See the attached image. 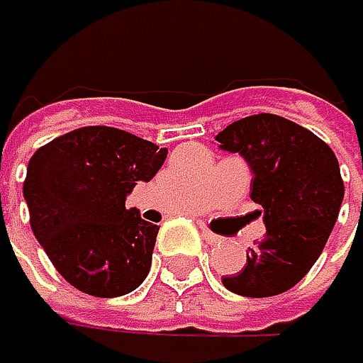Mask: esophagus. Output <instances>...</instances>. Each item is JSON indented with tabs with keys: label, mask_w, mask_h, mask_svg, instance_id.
<instances>
[{
	"label": "esophagus",
	"mask_w": 363,
	"mask_h": 363,
	"mask_svg": "<svg viewBox=\"0 0 363 363\" xmlns=\"http://www.w3.org/2000/svg\"><path fill=\"white\" fill-rule=\"evenodd\" d=\"M201 235H203V240H205L207 244H211V246L218 244V242H222V238H218V235H213V233H209V231H203Z\"/></svg>",
	"instance_id": "obj_1"
}]
</instances>
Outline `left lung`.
Listing matches in <instances>:
<instances>
[{
    "label": "left lung",
    "instance_id": "left-lung-1",
    "mask_svg": "<svg viewBox=\"0 0 363 363\" xmlns=\"http://www.w3.org/2000/svg\"><path fill=\"white\" fill-rule=\"evenodd\" d=\"M216 141L250 167V199L261 205L265 224L244 269L222 284L244 297L280 295L310 272L328 244L345 199L338 160L316 134L272 113L233 121Z\"/></svg>",
    "mask_w": 363,
    "mask_h": 363
}]
</instances>
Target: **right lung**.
Segmentation results:
<instances>
[{
	"instance_id": "obj_1",
	"label": "right lung",
	"mask_w": 363,
	"mask_h": 363,
	"mask_svg": "<svg viewBox=\"0 0 363 363\" xmlns=\"http://www.w3.org/2000/svg\"><path fill=\"white\" fill-rule=\"evenodd\" d=\"M164 158L167 147L106 125L72 130L31 156L23 184L31 231L74 289L119 297L147 278L160 226L125 196Z\"/></svg>"
}]
</instances>
